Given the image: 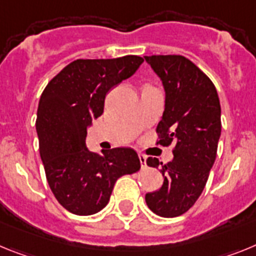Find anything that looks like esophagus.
<instances>
[{"label":"esophagus","instance_id":"34e87169","mask_svg":"<svg viewBox=\"0 0 256 256\" xmlns=\"http://www.w3.org/2000/svg\"><path fill=\"white\" fill-rule=\"evenodd\" d=\"M138 157H139V161H140L142 168H146V157L143 154V153H138Z\"/></svg>","mask_w":256,"mask_h":256}]
</instances>
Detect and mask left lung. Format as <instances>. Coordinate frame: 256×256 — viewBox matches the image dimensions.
Segmentation results:
<instances>
[{
    "label": "left lung",
    "mask_w": 256,
    "mask_h": 256,
    "mask_svg": "<svg viewBox=\"0 0 256 256\" xmlns=\"http://www.w3.org/2000/svg\"><path fill=\"white\" fill-rule=\"evenodd\" d=\"M162 80L165 112L157 126V146L172 144L168 164L148 157L146 165L161 166L164 184L146 193L148 208L164 218L190 210L205 188L220 138V103L214 84L193 62L182 55L144 56Z\"/></svg>",
    "instance_id": "obj_1"
}]
</instances>
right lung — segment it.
<instances>
[{"label": "right lung", "mask_w": 256, "mask_h": 256, "mask_svg": "<svg viewBox=\"0 0 256 256\" xmlns=\"http://www.w3.org/2000/svg\"><path fill=\"white\" fill-rule=\"evenodd\" d=\"M143 62L138 55L77 59L42 91L36 120L40 154L51 192L72 214L100 211L117 179L140 168L134 150L112 148L98 154L88 150L85 139L91 120L103 113L106 92Z\"/></svg>", "instance_id": "1"}]
</instances>
